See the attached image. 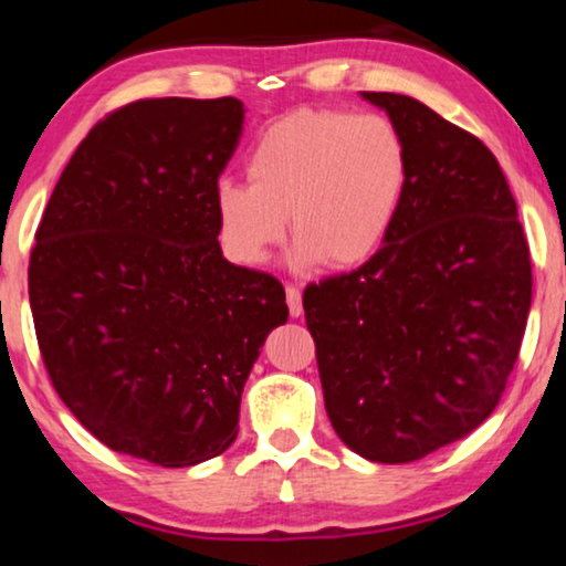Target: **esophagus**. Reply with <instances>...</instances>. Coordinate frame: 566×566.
Instances as JSON below:
<instances>
[{
  "mask_svg": "<svg viewBox=\"0 0 566 566\" xmlns=\"http://www.w3.org/2000/svg\"><path fill=\"white\" fill-rule=\"evenodd\" d=\"M285 301H289L291 316L304 314V304H301V291L296 289V285H285Z\"/></svg>",
  "mask_w": 566,
  "mask_h": 566,
  "instance_id": "esophagus-1",
  "label": "esophagus"
}]
</instances>
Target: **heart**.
I'll list each match as a JSON object with an SVG mask.
<instances>
[{
	"label": "heart",
	"mask_w": 566,
	"mask_h": 566,
	"mask_svg": "<svg viewBox=\"0 0 566 566\" xmlns=\"http://www.w3.org/2000/svg\"><path fill=\"white\" fill-rule=\"evenodd\" d=\"M250 185L219 180L216 231L239 265H262L285 234L291 262L355 268L378 252L409 180L405 136L384 115L298 111L262 130L247 154Z\"/></svg>",
	"instance_id": "1"
}]
</instances>
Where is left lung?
I'll return each mask as SVG.
<instances>
[{"label": "left lung", "mask_w": 566, "mask_h": 566, "mask_svg": "<svg viewBox=\"0 0 566 566\" xmlns=\"http://www.w3.org/2000/svg\"><path fill=\"white\" fill-rule=\"evenodd\" d=\"M405 136L409 180L384 247L304 291L324 407L363 459L409 463L476 430L505 391L531 258L494 154L420 99L360 92Z\"/></svg>", "instance_id": "obj_1"}]
</instances>
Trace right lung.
I'll use <instances>...</instances> for the list:
<instances>
[{
    "label": "right lung",
    "mask_w": 566,
    "mask_h": 566,
    "mask_svg": "<svg viewBox=\"0 0 566 566\" xmlns=\"http://www.w3.org/2000/svg\"><path fill=\"white\" fill-rule=\"evenodd\" d=\"M244 126L237 97L138 99L69 159L30 254V308L53 389L113 451L196 467L237 438L270 332L273 275L223 258L213 188Z\"/></svg>",
    "instance_id": "right-lung-1"
}]
</instances>
